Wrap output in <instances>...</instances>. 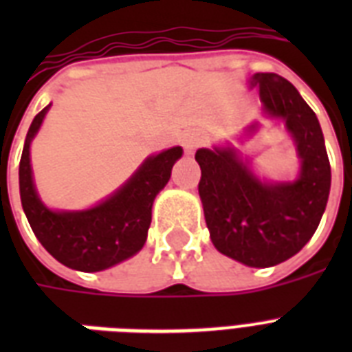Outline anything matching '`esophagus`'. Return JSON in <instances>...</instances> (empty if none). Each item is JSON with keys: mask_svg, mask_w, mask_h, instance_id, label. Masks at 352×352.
Here are the masks:
<instances>
[{"mask_svg": "<svg viewBox=\"0 0 352 352\" xmlns=\"http://www.w3.org/2000/svg\"><path fill=\"white\" fill-rule=\"evenodd\" d=\"M203 144V137H201V133L192 131L188 133L186 137H184V149H186L188 153H193L195 149L199 148Z\"/></svg>", "mask_w": 352, "mask_h": 352, "instance_id": "obj_1", "label": "esophagus"}]
</instances>
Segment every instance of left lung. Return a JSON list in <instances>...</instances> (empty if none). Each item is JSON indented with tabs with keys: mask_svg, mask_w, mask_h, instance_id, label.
Masks as SVG:
<instances>
[{
	"mask_svg": "<svg viewBox=\"0 0 352 352\" xmlns=\"http://www.w3.org/2000/svg\"><path fill=\"white\" fill-rule=\"evenodd\" d=\"M248 87L259 89L268 117L285 122L301 160L300 175L263 182L232 146L201 148L199 195L215 248L246 267L267 268L298 254L314 235L327 206L331 164L320 122L289 80L256 73ZM256 131L257 124L246 127L248 135Z\"/></svg>",
	"mask_w": 352,
	"mask_h": 352,
	"instance_id": "left-lung-1",
	"label": "left lung"
}]
</instances>
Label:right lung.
<instances>
[{"instance_id":"add662e5","label":"right lung","mask_w":352,"mask_h":352,"mask_svg":"<svg viewBox=\"0 0 352 352\" xmlns=\"http://www.w3.org/2000/svg\"><path fill=\"white\" fill-rule=\"evenodd\" d=\"M49 107L34 117L19 160V195L29 225L54 259L80 272H98L135 256L146 243L151 225V206L168 184L171 168L182 157L175 146L151 155L111 197L89 210L54 212L38 197L30 168V142Z\"/></svg>"}]
</instances>
